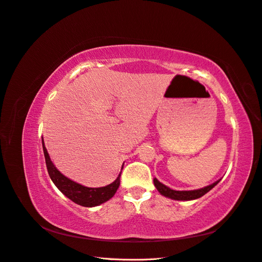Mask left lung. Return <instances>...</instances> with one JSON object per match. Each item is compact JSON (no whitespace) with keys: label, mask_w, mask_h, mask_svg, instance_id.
<instances>
[{"label":"left lung","mask_w":262,"mask_h":262,"mask_svg":"<svg viewBox=\"0 0 262 262\" xmlns=\"http://www.w3.org/2000/svg\"><path fill=\"white\" fill-rule=\"evenodd\" d=\"M219 182H220V180L216 181L213 184L209 185V186H206V187L200 188V189H195V190H174V189L168 188L162 183H160L157 179L154 180L155 186L159 190V192L161 193V195L171 198V199H174V200H192V199L200 198L204 196L205 193H207L209 190L212 189Z\"/></svg>","instance_id":"1"}]
</instances>
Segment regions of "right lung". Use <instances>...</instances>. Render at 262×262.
I'll return each mask as SVG.
<instances>
[{
    "instance_id": "right-lung-1",
    "label": "right lung",
    "mask_w": 262,
    "mask_h": 262,
    "mask_svg": "<svg viewBox=\"0 0 262 262\" xmlns=\"http://www.w3.org/2000/svg\"><path fill=\"white\" fill-rule=\"evenodd\" d=\"M42 147H43V154L46 158V164L48 168V173L51 177L52 182L55 184V186L60 189L64 195L70 198L75 204L80 205L82 207H96L103 202L111 199L114 193L116 192L121 184V173L119 177L112 183L104 187L99 188H89L85 187L82 185L75 183L72 180L67 179L57 168L53 165L51 159L49 157L48 151L45 147L43 139H42Z\"/></svg>"
}]
</instances>
